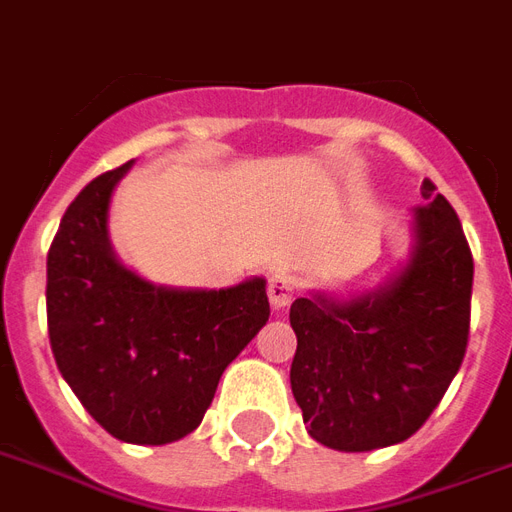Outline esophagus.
<instances>
[{
  "mask_svg": "<svg viewBox=\"0 0 512 512\" xmlns=\"http://www.w3.org/2000/svg\"><path fill=\"white\" fill-rule=\"evenodd\" d=\"M302 291V280L288 275V272H275L270 278V302L272 307H288Z\"/></svg>",
  "mask_w": 512,
  "mask_h": 512,
  "instance_id": "1",
  "label": "esophagus"
}]
</instances>
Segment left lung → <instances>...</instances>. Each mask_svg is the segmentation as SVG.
I'll use <instances>...</instances> for the list:
<instances>
[{"label":"left lung","mask_w":512,"mask_h":512,"mask_svg":"<svg viewBox=\"0 0 512 512\" xmlns=\"http://www.w3.org/2000/svg\"><path fill=\"white\" fill-rule=\"evenodd\" d=\"M410 248L378 286L291 305V391L315 443L364 453L416 434L456 378L470 334L472 253L426 180Z\"/></svg>","instance_id":"obj_1"}]
</instances>
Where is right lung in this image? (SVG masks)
<instances>
[{
  "label": "right lung",
  "mask_w": 512,
  "mask_h": 512,
  "mask_svg": "<svg viewBox=\"0 0 512 512\" xmlns=\"http://www.w3.org/2000/svg\"><path fill=\"white\" fill-rule=\"evenodd\" d=\"M134 161L80 191L48 253V334L61 378L115 440L167 445L202 424L218 380L270 318L267 280L164 286L118 259L115 186Z\"/></svg>",
  "instance_id": "add662e5"
}]
</instances>
